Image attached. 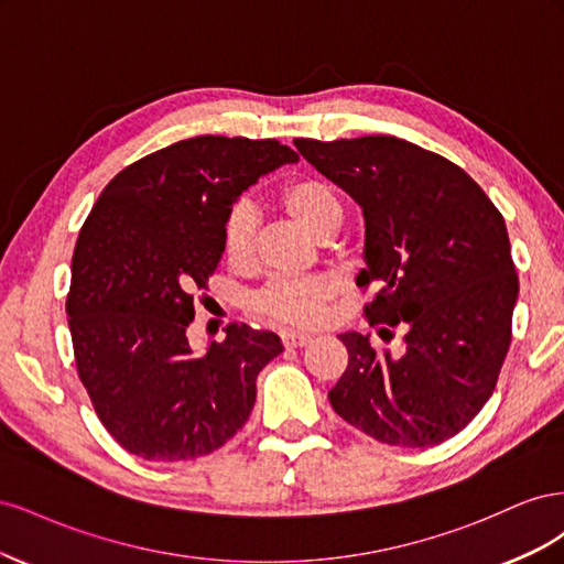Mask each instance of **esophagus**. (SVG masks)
Listing matches in <instances>:
<instances>
[{
	"mask_svg": "<svg viewBox=\"0 0 564 564\" xmlns=\"http://www.w3.org/2000/svg\"><path fill=\"white\" fill-rule=\"evenodd\" d=\"M282 344L286 348H301V346H308L311 344V336L308 334H299V332H282Z\"/></svg>",
	"mask_w": 564,
	"mask_h": 564,
	"instance_id": "1",
	"label": "esophagus"
}]
</instances>
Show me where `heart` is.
<instances>
[{"mask_svg":"<svg viewBox=\"0 0 564 564\" xmlns=\"http://www.w3.org/2000/svg\"><path fill=\"white\" fill-rule=\"evenodd\" d=\"M280 202L284 212L308 228L317 240H329L344 224V204L334 187L324 181L299 178L286 183ZM256 230H259V214L247 199L232 204L224 220V251L232 265H247L253 259ZM329 296L332 289L322 280H280L256 294L251 305L270 322L286 327H311L319 322Z\"/></svg>","mask_w":564,"mask_h":564,"instance_id":"obj_1","label":"heart"}]
</instances>
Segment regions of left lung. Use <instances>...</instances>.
Segmentation results:
<instances>
[{"mask_svg": "<svg viewBox=\"0 0 564 564\" xmlns=\"http://www.w3.org/2000/svg\"><path fill=\"white\" fill-rule=\"evenodd\" d=\"M294 145L360 204L369 324L406 329L402 357L338 334L348 367L334 412L383 445H440L485 406L510 346L518 275L503 216L464 169L395 135Z\"/></svg>", "mask_w": 564, "mask_h": 564, "instance_id": "8db88e82", "label": "left lung"}]
</instances>
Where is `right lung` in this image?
<instances>
[{"label": "right lung", "mask_w": 564, "mask_h": 564, "mask_svg": "<svg viewBox=\"0 0 564 564\" xmlns=\"http://www.w3.org/2000/svg\"><path fill=\"white\" fill-rule=\"evenodd\" d=\"M299 162L280 141L197 135L129 164L77 237L67 294L75 362L100 423L145 460L207 456L247 423L272 332L230 324L195 352L197 289L224 256V220L261 176Z\"/></svg>", "instance_id": "add662e5"}]
</instances>
